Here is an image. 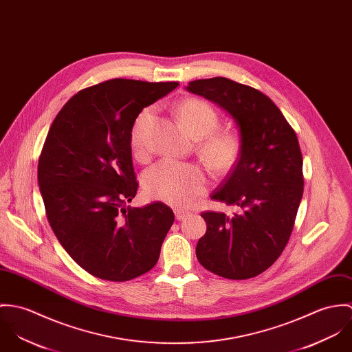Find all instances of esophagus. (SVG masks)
<instances>
[{"label": "esophagus", "instance_id": "1", "mask_svg": "<svg viewBox=\"0 0 352 352\" xmlns=\"http://www.w3.org/2000/svg\"><path fill=\"white\" fill-rule=\"evenodd\" d=\"M174 213H175V219H177L178 221H181V220L186 219L188 216H190V212H188V210H185V209H175Z\"/></svg>", "mask_w": 352, "mask_h": 352}]
</instances>
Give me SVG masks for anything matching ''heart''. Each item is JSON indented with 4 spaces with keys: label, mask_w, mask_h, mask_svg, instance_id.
Segmentation results:
<instances>
[{
    "label": "heart",
    "mask_w": 352,
    "mask_h": 352,
    "mask_svg": "<svg viewBox=\"0 0 352 352\" xmlns=\"http://www.w3.org/2000/svg\"><path fill=\"white\" fill-rule=\"evenodd\" d=\"M178 115L197 140L198 157L214 173H228L241 153V138L234 129H217L220 116L204 100L186 98L178 104ZM151 107L144 108L133 121L131 129V147L138 159L147 157L144 148V129L153 116ZM144 189L150 197L182 206L193 202L208 189L209 179L198 164L173 159H163L144 175Z\"/></svg>",
    "instance_id": "b5f03b06"
}]
</instances>
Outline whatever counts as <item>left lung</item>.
Returning a JSON list of instances; mask_svg holds the SVG:
<instances>
[{
    "label": "left lung",
    "instance_id": "8db88e82",
    "mask_svg": "<svg viewBox=\"0 0 352 352\" xmlns=\"http://www.w3.org/2000/svg\"><path fill=\"white\" fill-rule=\"evenodd\" d=\"M188 91L227 111L241 138V153L212 199L239 206L232 217L204 212L206 234L195 247L198 262L228 279L266 272L285 250L304 193L297 135L262 91L232 79L189 82Z\"/></svg>",
    "mask_w": 352,
    "mask_h": 352
}]
</instances>
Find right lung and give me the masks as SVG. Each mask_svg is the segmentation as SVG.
<instances>
[{
  "instance_id": "right-lung-1",
  "label": "right lung",
  "mask_w": 352,
  "mask_h": 352,
  "mask_svg": "<svg viewBox=\"0 0 352 352\" xmlns=\"http://www.w3.org/2000/svg\"><path fill=\"white\" fill-rule=\"evenodd\" d=\"M178 82L109 79L72 97L54 120L38 164L48 223L87 273L124 282L150 272L174 223L157 201L126 206L138 192L131 129L143 108Z\"/></svg>"
}]
</instances>
